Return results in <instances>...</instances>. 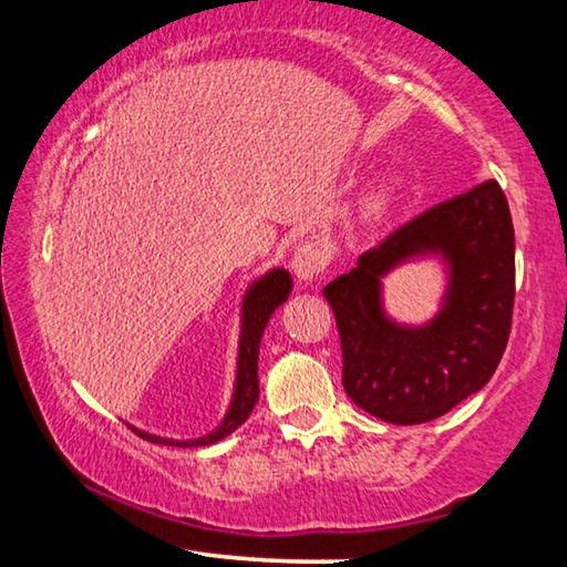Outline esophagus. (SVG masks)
Masks as SVG:
<instances>
[{
	"instance_id": "obj_1",
	"label": "esophagus",
	"mask_w": 567,
	"mask_h": 567,
	"mask_svg": "<svg viewBox=\"0 0 567 567\" xmlns=\"http://www.w3.org/2000/svg\"><path fill=\"white\" fill-rule=\"evenodd\" d=\"M324 262H328V255L318 243H305L295 249L292 257V272L300 282H312L324 270Z\"/></svg>"
}]
</instances>
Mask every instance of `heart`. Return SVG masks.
<instances>
[{
	"instance_id": "obj_1",
	"label": "heart",
	"mask_w": 567,
	"mask_h": 567,
	"mask_svg": "<svg viewBox=\"0 0 567 567\" xmlns=\"http://www.w3.org/2000/svg\"><path fill=\"white\" fill-rule=\"evenodd\" d=\"M392 192H395V179L392 177H388V179H382L380 185L370 192L368 197H364V203H362V209L368 215H380L382 209L388 207V203H390V197H392Z\"/></svg>"
}]
</instances>
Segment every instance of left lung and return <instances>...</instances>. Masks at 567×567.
<instances>
[{"label": "left lung", "instance_id": "obj_1", "mask_svg": "<svg viewBox=\"0 0 567 567\" xmlns=\"http://www.w3.org/2000/svg\"><path fill=\"white\" fill-rule=\"evenodd\" d=\"M437 256L446 265L439 312L422 326L390 319L381 277ZM338 320L342 385L354 405L392 425H420L487 385L511 338L515 233L495 179L412 219L360 255L322 290Z\"/></svg>", "mask_w": 567, "mask_h": 567}]
</instances>
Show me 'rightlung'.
<instances>
[{
	"label": "right lung",
	"instance_id": "right-lung-1",
	"mask_svg": "<svg viewBox=\"0 0 567 567\" xmlns=\"http://www.w3.org/2000/svg\"><path fill=\"white\" fill-rule=\"evenodd\" d=\"M292 292V277L285 267H272L270 272L247 287L243 297V320H239V344H237V372H235V390L229 408L219 425L203 437L195 440H172L162 435L145 433V430L130 425L140 437L150 440L157 445H175V447H205L215 445L217 440L227 437L229 433L243 425L255 410L257 398H260V380H257V358H260V340L262 332L270 322L272 312L280 307Z\"/></svg>",
	"mask_w": 567,
	"mask_h": 567
}]
</instances>
